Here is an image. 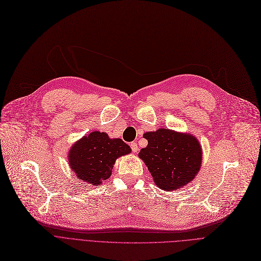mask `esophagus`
Listing matches in <instances>:
<instances>
[{"label": "esophagus", "instance_id": "1", "mask_svg": "<svg viewBox=\"0 0 261 261\" xmlns=\"http://www.w3.org/2000/svg\"><path fill=\"white\" fill-rule=\"evenodd\" d=\"M130 148H132V151H133L134 153H137V152L139 151L138 144L136 143V142H132V143H130Z\"/></svg>", "mask_w": 261, "mask_h": 261}]
</instances>
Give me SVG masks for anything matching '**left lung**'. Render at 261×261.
Wrapping results in <instances>:
<instances>
[{
  "label": "left lung",
  "mask_w": 261,
  "mask_h": 261,
  "mask_svg": "<svg viewBox=\"0 0 261 261\" xmlns=\"http://www.w3.org/2000/svg\"><path fill=\"white\" fill-rule=\"evenodd\" d=\"M143 137L147 145L138 156L158 188L173 191L195 178L202 166L203 153L200 141L193 135L159 128L144 133Z\"/></svg>",
  "instance_id": "1"
}]
</instances>
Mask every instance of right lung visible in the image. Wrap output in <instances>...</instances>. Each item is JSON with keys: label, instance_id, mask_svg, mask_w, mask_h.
Segmentation results:
<instances>
[{"label": "right lung", "instance_id": "obj_1", "mask_svg": "<svg viewBox=\"0 0 261 261\" xmlns=\"http://www.w3.org/2000/svg\"><path fill=\"white\" fill-rule=\"evenodd\" d=\"M130 152L132 148L121 139L94 130L72 144L68 164L79 179L100 186L110 177L116 160Z\"/></svg>", "mask_w": 261, "mask_h": 261}]
</instances>
